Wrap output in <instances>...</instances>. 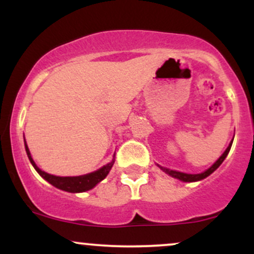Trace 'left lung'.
Listing matches in <instances>:
<instances>
[{"label": "left lung", "mask_w": 254, "mask_h": 254, "mask_svg": "<svg viewBox=\"0 0 254 254\" xmlns=\"http://www.w3.org/2000/svg\"><path fill=\"white\" fill-rule=\"evenodd\" d=\"M232 143H233V141L230 142V144L228 145V148H227L226 151H224L222 155H221L220 159H218L217 161L215 162V164L212 165L210 168H209V170H206L205 172H203V173H199V174H186V173H182V172L167 170V168H164V167H160V168H161L162 171L166 172V173H167V174H170V176H172L173 178H177V179L182 180V182H198V180H202V179H204V178L210 176L212 172L217 170L218 166L222 164L223 160L226 159L227 155H228V153H229V150H230V147H232Z\"/></svg>", "instance_id": "8db88e82"}]
</instances>
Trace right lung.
<instances>
[{
    "mask_svg": "<svg viewBox=\"0 0 254 254\" xmlns=\"http://www.w3.org/2000/svg\"><path fill=\"white\" fill-rule=\"evenodd\" d=\"M25 148H26V153H27V156H28V159H30L31 164L33 165V167L36 168V171L44 178V179L46 180V182L50 183L51 185L55 186V188L61 189V190L66 191V192H72V193H75V192L88 191V190H90V189L94 188L98 183H100L101 180L106 178L107 174H109V172L111 171V168H112L113 162H115V161L110 162V164L104 166V167L100 168V170L93 172V173L86 174V176L56 177V176H51V174H49V173H45V172H43L42 170H39V168L37 167V165L34 164L33 159L31 157V153H30V150H28V147H27V144H26V141H25Z\"/></svg>",
    "mask_w": 254,
    "mask_h": 254,
    "instance_id": "add662e5",
    "label": "right lung"
}]
</instances>
